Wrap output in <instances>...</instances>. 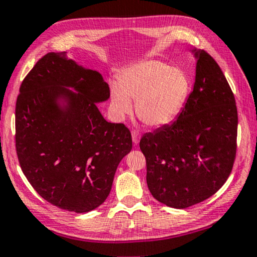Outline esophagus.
Returning a JSON list of instances; mask_svg holds the SVG:
<instances>
[{"mask_svg":"<svg viewBox=\"0 0 257 257\" xmlns=\"http://www.w3.org/2000/svg\"><path fill=\"white\" fill-rule=\"evenodd\" d=\"M132 138H133V142H134V145H139V142H140L139 132H136V131L133 132L132 133Z\"/></svg>","mask_w":257,"mask_h":257,"instance_id":"1","label":"esophagus"}]
</instances>
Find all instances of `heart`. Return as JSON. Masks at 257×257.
<instances>
[{"mask_svg": "<svg viewBox=\"0 0 257 257\" xmlns=\"http://www.w3.org/2000/svg\"><path fill=\"white\" fill-rule=\"evenodd\" d=\"M190 91V81L181 68L170 67L159 60H145L125 68L112 85L110 107L117 119L133 110L152 128L172 123L181 114Z\"/></svg>", "mask_w": 257, "mask_h": 257, "instance_id": "obj_1", "label": "heart"}]
</instances>
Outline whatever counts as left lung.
<instances>
[{"instance_id":"left-lung-1","label":"left lung","mask_w":257,"mask_h":257,"mask_svg":"<svg viewBox=\"0 0 257 257\" xmlns=\"http://www.w3.org/2000/svg\"><path fill=\"white\" fill-rule=\"evenodd\" d=\"M196 59L194 88L172 124L142 136L150 193L183 209L216 193L230 175L236 155L237 109L225 76L204 50Z\"/></svg>"}]
</instances>
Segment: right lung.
Wrapping results in <instances>:
<instances>
[{"label": "right lung", "instance_id": "1", "mask_svg": "<svg viewBox=\"0 0 257 257\" xmlns=\"http://www.w3.org/2000/svg\"><path fill=\"white\" fill-rule=\"evenodd\" d=\"M109 96L102 75L66 51L44 55L20 87V166L37 194L61 209L88 213L101 206L119 162L132 150L129 129L105 121L97 107Z\"/></svg>", "mask_w": 257, "mask_h": 257}]
</instances>
